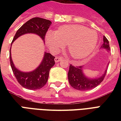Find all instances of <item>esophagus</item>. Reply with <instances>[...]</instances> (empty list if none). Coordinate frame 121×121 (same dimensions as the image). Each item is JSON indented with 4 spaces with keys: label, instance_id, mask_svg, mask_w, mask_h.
Returning a JSON list of instances; mask_svg holds the SVG:
<instances>
[{
    "label": "esophagus",
    "instance_id": "1",
    "mask_svg": "<svg viewBox=\"0 0 121 121\" xmlns=\"http://www.w3.org/2000/svg\"><path fill=\"white\" fill-rule=\"evenodd\" d=\"M61 59H62V58H61V57L60 58V57H56L55 59H54V60H55L56 63H58V62H59Z\"/></svg>",
    "mask_w": 121,
    "mask_h": 121
}]
</instances>
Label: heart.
I'll use <instances>...</instances> for the list:
<instances>
[{
  "label": "heart",
  "instance_id": "heart-1",
  "mask_svg": "<svg viewBox=\"0 0 121 121\" xmlns=\"http://www.w3.org/2000/svg\"><path fill=\"white\" fill-rule=\"evenodd\" d=\"M97 39L96 32L81 25L63 26L56 32H48L45 35V41L50 50L56 52L67 45L71 56L77 60L91 55Z\"/></svg>",
  "mask_w": 121,
  "mask_h": 121
}]
</instances>
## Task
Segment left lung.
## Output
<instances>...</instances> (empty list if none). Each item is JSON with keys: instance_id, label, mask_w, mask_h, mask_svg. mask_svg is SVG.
I'll return each mask as SVG.
<instances>
[{"instance_id": "obj_1", "label": "left lung", "mask_w": 121, "mask_h": 121, "mask_svg": "<svg viewBox=\"0 0 121 121\" xmlns=\"http://www.w3.org/2000/svg\"><path fill=\"white\" fill-rule=\"evenodd\" d=\"M102 47L109 50V41L105 36L103 37V44ZM83 66H75L70 65L69 70L68 72V79L69 84L74 89L80 91H86L95 88L98 86L99 84L103 81L106 74L107 70H106L104 74L100 78H88L86 77L82 72Z\"/></svg>"}]
</instances>
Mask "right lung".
I'll return each mask as SVG.
<instances>
[{
    "instance_id": "add662e5",
    "label": "right lung",
    "mask_w": 121,
    "mask_h": 121,
    "mask_svg": "<svg viewBox=\"0 0 121 121\" xmlns=\"http://www.w3.org/2000/svg\"><path fill=\"white\" fill-rule=\"evenodd\" d=\"M51 23L50 21L43 18H32L17 30L13 39L12 44L19 36L28 33H33L38 35L43 41H45L46 33L47 32ZM9 52H11V48ZM54 58L55 57L51 55L50 53L45 52L42 62L35 70L30 73H23L15 67L12 61L11 52L9 54L11 67L17 82L23 87L32 90L41 89L47 84L50 69L55 64Z\"/></svg>"
}]
</instances>
